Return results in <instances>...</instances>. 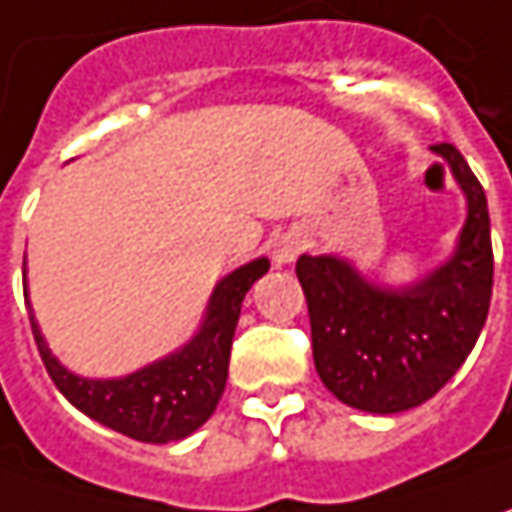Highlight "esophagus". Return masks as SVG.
Here are the masks:
<instances>
[{
	"label": "esophagus",
	"instance_id": "obj_1",
	"mask_svg": "<svg viewBox=\"0 0 512 512\" xmlns=\"http://www.w3.org/2000/svg\"><path fill=\"white\" fill-rule=\"evenodd\" d=\"M305 250V239L299 236V233H285V236H279V242H276V250H273V259H276V265H290V262H296V256Z\"/></svg>",
	"mask_w": 512,
	"mask_h": 512
}]
</instances>
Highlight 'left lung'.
Returning a JSON list of instances; mask_svg holds the SVG:
<instances>
[{
  "label": "left lung",
  "mask_w": 512,
  "mask_h": 512,
  "mask_svg": "<svg viewBox=\"0 0 512 512\" xmlns=\"http://www.w3.org/2000/svg\"><path fill=\"white\" fill-rule=\"evenodd\" d=\"M467 199L459 245L422 282L379 287L339 256H299L313 362L339 399L367 413H402L433 399L470 356L493 296L487 196L453 145H433Z\"/></svg>",
  "instance_id": "8db88e82"
}]
</instances>
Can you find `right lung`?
<instances>
[{"label": "right lung", "instance_id": "1", "mask_svg": "<svg viewBox=\"0 0 512 512\" xmlns=\"http://www.w3.org/2000/svg\"><path fill=\"white\" fill-rule=\"evenodd\" d=\"M267 267L270 262L262 256L227 273L210 293L207 316L199 333L176 353L122 379H85L62 367L48 350L25 293L30 330L39 356L48 367V376L76 410L136 442H179L199 430L222 399L230 344L239 325L245 293L259 276H265Z\"/></svg>", "mask_w": 512, "mask_h": 512}]
</instances>
